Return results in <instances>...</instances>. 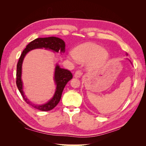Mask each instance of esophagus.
<instances>
[{
    "mask_svg": "<svg viewBox=\"0 0 146 146\" xmlns=\"http://www.w3.org/2000/svg\"><path fill=\"white\" fill-rule=\"evenodd\" d=\"M82 72L81 70H78L76 72V73L74 74V76H75V77L79 78V77H80L82 76Z\"/></svg>",
    "mask_w": 146,
    "mask_h": 146,
    "instance_id": "esophagus-1",
    "label": "esophagus"
}]
</instances>
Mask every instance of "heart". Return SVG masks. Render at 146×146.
Segmentation results:
<instances>
[{
    "mask_svg": "<svg viewBox=\"0 0 146 146\" xmlns=\"http://www.w3.org/2000/svg\"><path fill=\"white\" fill-rule=\"evenodd\" d=\"M72 58L79 62L85 63L89 61L90 68L94 69L102 66L109 58L108 52L100 46L95 43L87 42L76 47L72 50Z\"/></svg>",
    "mask_w": 146,
    "mask_h": 146,
    "instance_id": "1",
    "label": "heart"
}]
</instances>
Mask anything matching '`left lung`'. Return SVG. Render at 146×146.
I'll return each mask as SVG.
<instances>
[{
  "instance_id": "left-lung-1",
  "label": "left lung",
  "mask_w": 146,
  "mask_h": 146,
  "mask_svg": "<svg viewBox=\"0 0 146 146\" xmlns=\"http://www.w3.org/2000/svg\"><path fill=\"white\" fill-rule=\"evenodd\" d=\"M126 55H128V54H127V53H126Z\"/></svg>"
}]
</instances>
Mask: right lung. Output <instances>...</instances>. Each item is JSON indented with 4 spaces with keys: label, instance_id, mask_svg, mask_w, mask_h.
<instances>
[{
    "label": "right lung",
    "instance_id": "1",
    "mask_svg": "<svg viewBox=\"0 0 146 146\" xmlns=\"http://www.w3.org/2000/svg\"><path fill=\"white\" fill-rule=\"evenodd\" d=\"M37 48H45L46 49L52 50L55 52H64L65 51V43L63 40L54 36L48 38H39L35 39V40L31 41L26 46V48L23 50L19 59L18 63L17 64L16 71V85L17 88L21 92L23 99L27 104L32 106L35 109L41 110L42 111H47L52 110L55 107L56 105L59 103L61 98V94L66 84L72 78V74L70 70L61 68L56 64L55 70L54 80L56 85V91L53 98L48 102L47 103L43 105L33 104L25 97L23 91V82L21 80L22 74V64L25 56L27 53L33 49Z\"/></svg>",
    "mask_w": 146,
    "mask_h": 146
}]
</instances>
